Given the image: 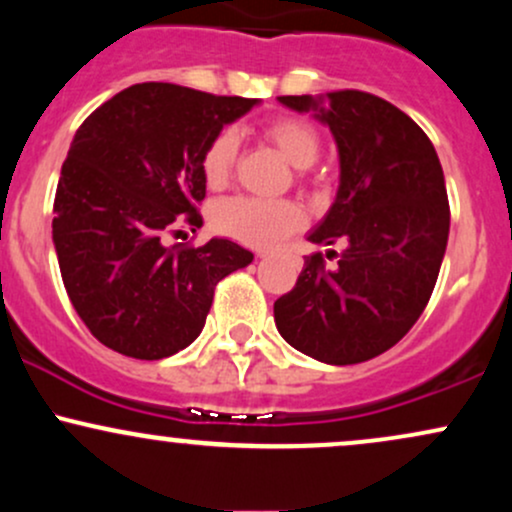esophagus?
Here are the masks:
<instances>
[{
	"label": "esophagus",
	"mask_w": 512,
	"mask_h": 512,
	"mask_svg": "<svg viewBox=\"0 0 512 512\" xmlns=\"http://www.w3.org/2000/svg\"><path fill=\"white\" fill-rule=\"evenodd\" d=\"M267 255H269L267 250H257V257H267Z\"/></svg>",
	"instance_id": "1"
}]
</instances>
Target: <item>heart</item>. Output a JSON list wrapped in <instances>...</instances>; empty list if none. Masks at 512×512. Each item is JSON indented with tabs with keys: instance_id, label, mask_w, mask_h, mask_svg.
<instances>
[{
	"instance_id": "1",
	"label": "heart",
	"mask_w": 512,
	"mask_h": 512,
	"mask_svg": "<svg viewBox=\"0 0 512 512\" xmlns=\"http://www.w3.org/2000/svg\"><path fill=\"white\" fill-rule=\"evenodd\" d=\"M264 134L286 161L296 168L313 166L320 154V137L310 122L298 117H279L264 127ZM240 139L233 129H221L202 154V175L209 187L219 190L228 182L236 166ZM211 223L221 236H228L250 248H269L276 240L291 236L303 226V209L291 199H262L236 195L221 199L211 214Z\"/></svg>"
}]
</instances>
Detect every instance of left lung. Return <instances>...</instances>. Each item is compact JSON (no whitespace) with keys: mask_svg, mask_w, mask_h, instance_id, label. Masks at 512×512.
Segmentation results:
<instances>
[{"mask_svg":"<svg viewBox=\"0 0 512 512\" xmlns=\"http://www.w3.org/2000/svg\"><path fill=\"white\" fill-rule=\"evenodd\" d=\"M330 127L339 187L315 245L344 243L334 269L305 257L296 286L274 303L281 337L330 366L380 356L424 313L450 233L443 168L424 129L392 103L363 91L279 96ZM334 252V250H330Z\"/></svg>","mask_w":512,"mask_h":512,"instance_id":"obj_1","label":"left lung"}]
</instances>
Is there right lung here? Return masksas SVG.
Masks as SVG:
<instances>
[{
  "mask_svg": "<svg viewBox=\"0 0 512 512\" xmlns=\"http://www.w3.org/2000/svg\"><path fill=\"white\" fill-rule=\"evenodd\" d=\"M257 98L134 84L76 129L62 163L52 243L64 289L98 342L158 361L202 332L216 284L252 252L228 238L168 245L175 226H202L204 146ZM180 233V231H178Z\"/></svg>",
  "mask_w": 512,
  "mask_h": 512,
  "instance_id": "obj_1",
  "label": "right lung"
}]
</instances>
